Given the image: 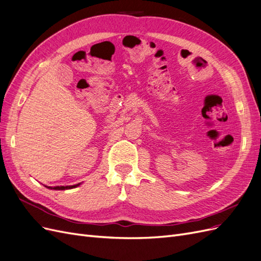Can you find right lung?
<instances>
[{
    "instance_id": "right-lung-1",
    "label": "right lung",
    "mask_w": 261,
    "mask_h": 261,
    "mask_svg": "<svg viewBox=\"0 0 261 261\" xmlns=\"http://www.w3.org/2000/svg\"><path fill=\"white\" fill-rule=\"evenodd\" d=\"M79 186H80V183L75 184V186H67V187H54V188H52V187H46V186H45V188H47V189H49V190H70V189H74V188H77V187H79Z\"/></svg>"
}]
</instances>
